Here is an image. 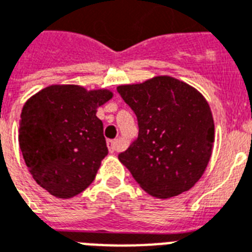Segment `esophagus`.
<instances>
[{"label": "esophagus", "instance_id": "esophagus-1", "mask_svg": "<svg viewBox=\"0 0 252 252\" xmlns=\"http://www.w3.org/2000/svg\"><path fill=\"white\" fill-rule=\"evenodd\" d=\"M106 146H108V150H109L110 154H113L114 151L117 150V140H108Z\"/></svg>", "mask_w": 252, "mask_h": 252}]
</instances>
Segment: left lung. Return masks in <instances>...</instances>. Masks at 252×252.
Masks as SVG:
<instances>
[{"label":"left lung","instance_id":"left-lung-1","mask_svg":"<svg viewBox=\"0 0 252 252\" xmlns=\"http://www.w3.org/2000/svg\"><path fill=\"white\" fill-rule=\"evenodd\" d=\"M138 117L139 135L118 160L139 186L158 199L189 191L212 155L215 122L208 101L190 84L169 75L117 87Z\"/></svg>","mask_w":252,"mask_h":252}]
</instances>
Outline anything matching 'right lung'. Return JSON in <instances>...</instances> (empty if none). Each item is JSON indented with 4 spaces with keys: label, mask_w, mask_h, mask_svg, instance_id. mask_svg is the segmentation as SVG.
Wrapping results in <instances>:
<instances>
[{
    "label": "right lung",
    "mask_w": 252,
    "mask_h": 252,
    "mask_svg": "<svg viewBox=\"0 0 252 252\" xmlns=\"http://www.w3.org/2000/svg\"><path fill=\"white\" fill-rule=\"evenodd\" d=\"M113 97L106 88L53 84L28 98L19 121L24 162L39 186L69 199L94 182L108 155L98 106Z\"/></svg>",
    "instance_id": "add662e5"
}]
</instances>
